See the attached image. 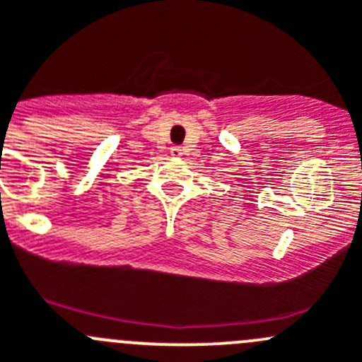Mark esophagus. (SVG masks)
Segmentation results:
<instances>
[{"mask_svg": "<svg viewBox=\"0 0 362 362\" xmlns=\"http://www.w3.org/2000/svg\"><path fill=\"white\" fill-rule=\"evenodd\" d=\"M170 154L174 158H179L181 154H183V149H181V147H170Z\"/></svg>", "mask_w": 362, "mask_h": 362, "instance_id": "esophagus-1", "label": "esophagus"}]
</instances>
